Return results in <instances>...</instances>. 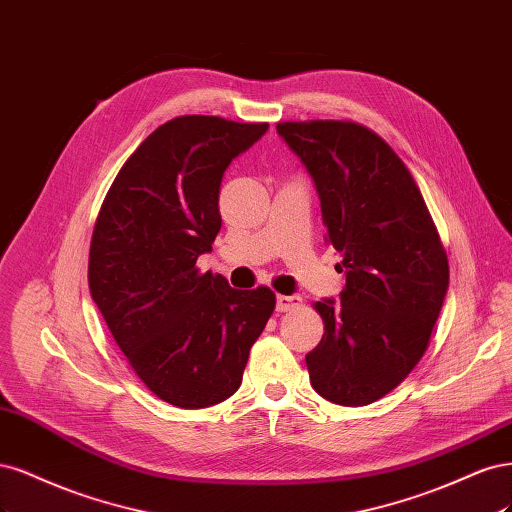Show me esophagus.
I'll return each mask as SVG.
<instances>
[{
    "label": "esophagus",
    "mask_w": 512,
    "mask_h": 512,
    "mask_svg": "<svg viewBox=\"0 0 512 512\" xmlns=\"http://www.w3.org/2000/svg\"><path fill=\"white\" fill-rule=\"evenodd\" d=\"M302 306V298L300 295H278L276 298V310L278 312H289Z\"/></svg>",
    "instance_id": "34e87169"
}]
</instances>
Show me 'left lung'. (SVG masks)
Instances as JSON below:
<instances>
[{
	"label": "left lung",
	"mask_w": 512,
	"mask_h": 512,
	"mask_svg": "<svg viewBox=\"0 0 512 512\" xmlns=\"http://www.w3.org/2000/svg\"><path fill=\"white\" fill-rule=\"evenodd\" d=\"M319 193L327 242L342 253L340 300L306 355L310 385L340 406H366L419 364L449 289V261L419 187L391 146L349 121L278 123Z\"/></svg>",
	"instance_id": "8db88e82"
}]
</instances>
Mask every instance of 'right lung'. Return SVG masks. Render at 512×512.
<instances>
[{
  "mask_svg": "<svg viewBox=\"0 0 512 512\" xmlns=\"http://www.w3.org/2000/svg\"><path fill=\"white\" fill-rule=\"evenodd\" d=\"M266 131L202 114L163 123L125 161L93 229L91 298L140 381L178 408L236 393L274 312L268 287L238 291L195 268L221 229L225 170Z\"/></svg>",
  "mask_w": 512,
  "mask_h": 512,
  "instance_id": "add662e5",
  "label": "right lung"
}]
</instances>
